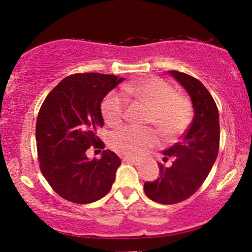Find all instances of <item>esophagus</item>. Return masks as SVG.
<instances>
[{
  "label": "esophagus",
  "mask_w": 252,
  "mask_h": 252,
  "mask_svg": "<svg viewBox=\"0 0 252 252\" xmlns=\"http://www.w3.org/2000/svg\"><path fill=\"white\" fill-rule=\"evenodd\" d=\"M123 160L125 161V163H128V164H133V165H139L140 164V160L135 159V158H130V157H124Z\"/></svg>",
  "instance_id": "obj_1"
}]
</instances>
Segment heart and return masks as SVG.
I'll list each match as a JSON object with an SVG mask.
<instances>
[{
  "instance_id": "1",
  "label": "heart",
  "mask_w": 252,
  "mask_h": 252,
  "mask_svg": "<svg viewBox=\"0 0 252 252\" xmlns=\"http://www.w3.org/2000/svg\"><path fill=\"white\" fill-rule=\"evenodd\" d=\"M123 92L127 97L135 98L147 106L146 124H153L163 139H173L184 132L190 122L189 102L182 96L175 95L173 88L159 78L151 77L130 82L124 86ZM125 109V99L117 93H110L101 105L103 118L110 126L122 124ZM156 142L153 130L136 127H125L110 137V146L113 150L135 158L147 154Z\"/></svg>"
}]
</instances>
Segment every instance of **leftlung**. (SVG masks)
Returning <instances> with one entry per match:
<instances>
[{"label":"left lung","mask_w":252,"mask_h":252,"mask_svg":"<svg viewBox=\"0 0 252 252\" xmlns=\"http://www.w3.org/2000/svg\"><path fill=\"white\" fill-rule=\"evenodd\" d=\"M188 93L194 118L179 143L164 150V161L158 164L159 175L144 184V192L161 204H175L198 190L215 164L219 151V112L215 99L197 79L179 71H168Z\"/></svg>","instance_id":"left-lung-1"}]
</instances>
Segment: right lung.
I'll use <instances>...</instances> for the list:
<instances>
[{"label": "right lung", "mask_w": 252, "mask_h": 252, "mask_svg": "<svg viewBox=\"0 0 252 252\" xmlns=\"http://www.w3.org/2000/svg\"><path fill=\"white\" fill-rule=\"evenodd\" d=\"M125 80L117 75L75 73L63 79L41 105L36 119L40 168L48 184L66 201L87 204L110 191L122 164L111 150L89 159L91 146L104 148L96 129L104 125L103 98Z\"/></svg>", "instance_id": "1"}]
</instances>
